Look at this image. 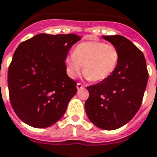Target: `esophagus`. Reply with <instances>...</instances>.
Instances as JSON below:
<instances>
[{"label":"esophagus","mask_w":157,"mask_h":157,"mask_svg":"<svg viewBox=\"0 0 157 157\" xmlns=\"http://www.w3.org/2000/svg\"><path fill=\"white\" fill-rule=\"evenodd\" d=\"M76 87H77V89H82V88H83V86L81 83H77L76 84Z\"/></svg>","instance_id":"obj_1"}]
</instances>
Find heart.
<instances>
[{"mask_svg":"<svg viewBox=\"0 0 157 157\" xmlns=\"http://www.w3.org/2000/svg\"><path fill=\"white\" fill-rule=\"evenodd\" d=\"M119 61L120 52L117 46L99 40L80 43L73 54L65 59L66 71L69 77L75 78L83 66L85 77L95 82L110 77L117 70Z\"/></svg>","mask_w":157,"mask_h":157,"instance_id":"1","label":"heart"}]
</instances>
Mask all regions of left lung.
<instances>
[{
  "label": "left lung",
  "instance_id": "8db88e82",
  "mask_svg": "<svg viewBox=\"0 0 157 157\" xmlns=\"http://www.w3.org/2000/svg\"><path fill=\"white\" fill-rule=\"evenodd\" d=\"M103 38L118 48L120 61L110 77L86 87L85 109L95 126L111 131L126 125L139 111L149 75L143 53L131 40L119 35Z\"/></svg>",
  "mask_w": 157,
  "mask_h": 157
}]
</instances>
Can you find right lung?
I'll use <instances>...</instances> for the list:
<instances>
[{
  "instance_id": "right-lung-1",
  "label": "right lung",
  "mask_w": 157,
  "mask_h": 157,
  "mask_svg": "<svg viewBox=\"0 0 157 157\" xmlns=\"http://www.w3.org/2000/svg\"><path fill=\"white\" fill-rule=\"evenodd\" d=\"M81 40L75 34H38L20 44L8 68L11 106L23 122L45 128L63 117L77 91L65 59Z\"/></svg>"
}]
</instances>
